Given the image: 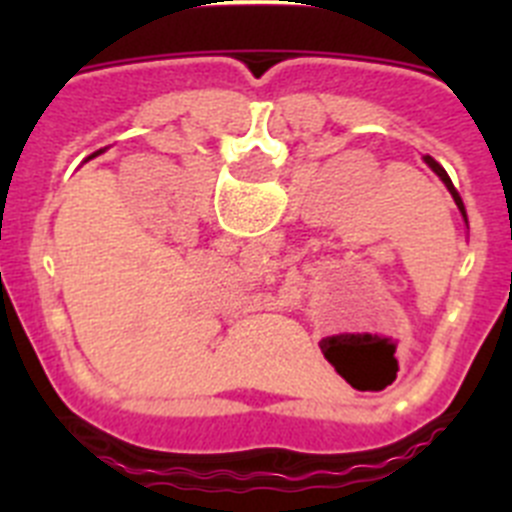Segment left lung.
<instances>
[{"instance_id": "left-lung-1", "label": "left lung", "mask_w": 512, "mask_h": 512, "mask_svg": "<svg viewBox=\"0 0 512 512\" xmlns=\"http://www.w3.org/2000/svg\"><path fill=\"white\" fill-rule=\"evenodd\" d=\"M425 164L431 166V169H433V171H436V174H438V179H441V182H443V184H446V189H449V192H451V197H454L456 207H459V210H461V215H464V220H467V210H464V202H461L459 192H456V189H454V184H451L449 174H446V171H443V166H441V164H436V161H433V158H431V156H425Z\"/></svg>"}]
</instances>
